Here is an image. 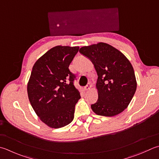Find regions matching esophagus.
Returning <instances> with one entry per match:
<instances>
[{
    "label": "esophagus",
    "instance_id": "1",
    "mask_svg": "<svg viewBox=\"0 0 159 159\" xmlns=\"http://www.w3.org/2000/svg\"><path fill=\"white\" fill-rule=\"evenodd\" d=\"M91 88V84L89 82V83L87 84H86V86H85L84 89L86 90V91H88V90H89Z\"/></svg>",
    "mask_w": 159,
    "mask_h": 159
}]
</instances>
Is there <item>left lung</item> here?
Here are the masks:
<instances>
[{"mask_svg":"<svg viewBox=\"0 0 159 159\" xmlns=\"http://www.w3.org/2000/svg\"><path fill=\"white\" fill-rule=\"evenodd\" d=\"M80 52L92 61L98 76V99L91 104L92 110L103 116H113L123 111L137 86L130 61L118 50L105 43L84 46Z\"/></svg>","mask_w":159,"mask_h":159,"instance_id":"obj_1","label":"left lung"}]
</instances>
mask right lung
<instances>
[{"instance_id": "add662e5", "label": "right lung", "mask_w": 159, "mask_h": 159, "mask_svg": "<svg viewBox=\"0 0 159 159\" xmlns=\"http://www.w3.org/2000/svg\"><path fill=\"white\" fill-rule=\"evenodd\" d=\"M78 46L52 48L33 66L28 84L31 105L41 120L52 128H61L74 118L80 93L74 86L76 75L69 65Z\"/></svg>"}]
</instances>
